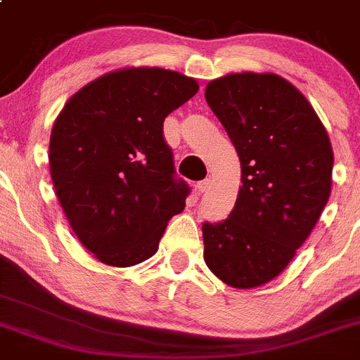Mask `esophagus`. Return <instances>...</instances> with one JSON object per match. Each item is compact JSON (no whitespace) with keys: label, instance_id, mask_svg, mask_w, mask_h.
<instances>
[{"label":"esophagus","instance_id":"obj_1","mask_svg":"<svg viewBox=\"0 0 360 360\" xmlns=\"http://www.w3.org/2000/svg\"><path fill=\"white\" fill-rule=\"evenodd\" d=\"M210 184H211V181L210 179H204V181H199V183L195 184V190L199 191V193H204V191L207 190V188H210Z\"/></svg>","mask_w":360,"mask_h":360}]
</instances>
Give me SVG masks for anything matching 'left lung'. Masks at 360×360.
Wrapping results in <instances>:
<instances>
[{
  "instance_id": "8db88e82",
  "label": "left lung",
  "mask_w": 360,
  "mask_h": 360,
  "mask_svg": "<svg viewBox=\"0 0 360 360\" xmlns=\"http://www.w3.org/2000/svg\"><path fill=\"white\" fill-rule=\"evenodd\" d=\"M206 101L240 156L241 188L226 220L202 226L204 261L229 286H263L291 263L330 197V140L277 74H227L207 83Z\"/></svg>"
}]
</instances>
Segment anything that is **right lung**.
<instances>
[{
	"label": "right lung",
	"mask_w": 360,
	"mask_h": 360,
	"mask_svg": "<svg viewBox=\"0 0 360 360\" xmlns=\"http://www.w3.org/2000/svg\"><path fill=\"white\" fill-rule=\"evenodd\" d=\"M199 83L176 70L129 67L94 79L53 124L49 169L56 197L82 245L110 266L154 256L190 188L177 179L165 117Z\"/></svg>",
	"instance_id": "add662e5"
}]
</instances>
